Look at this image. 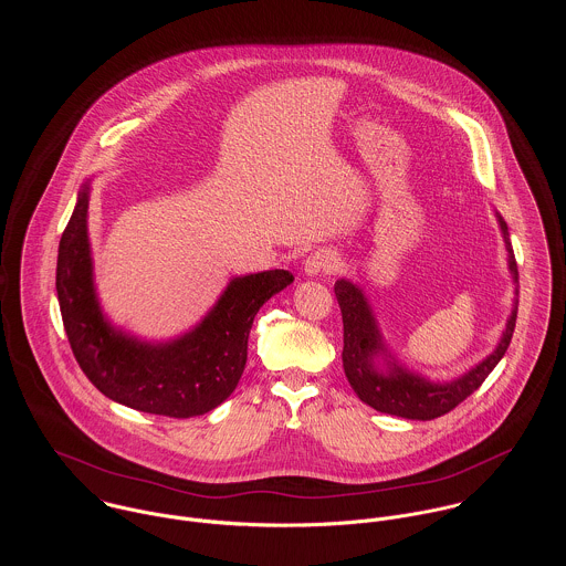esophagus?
Wrapping results in <instances>:
<instances>
[{"label":"esophagus","instance_id":"1","mask_svg":"<svg viewBox=\"0 0 566 566\" xmlns=\"http://www.w3.org/2000/svg\"><path fill=\"white\" fill-rule=\"evenodd\" d=\"M305 274L318 276V274H333L339 268V256L328 250V248H318L305 259Z\"/></svg>","mask_w":566,"mask_h":566}]
</instances>
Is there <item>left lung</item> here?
<instances>
[{"label":"left lung","mask_w":566,"mask_h":566,"mask_svg":"<svg viewBox=\"0 0 566 566\" xmlns=\"http://www.w3.org/2000/svg\"><path fill=\"white\" fill-rule=\"evenodd\" d=\"M499 227L505 238L512 279L514 283H518V268H516L512 243L507 238V224L503 222L501 216H499ZM333 290H335V298H337L342 323H344L342 364H344V373L350 388L364 403L375 407L377 411L401 416L409 420H433L438 416H444L464 399H469L484 384L485 377L494 370V366L501 361V357L510 346L514 324H516V310H518V301H516L499 346L485 357L482 364H478L473 370H469L467 375H462L451 384H429L427 379H420L418 375L407 373L395 361L388 364V373L377 370L373 359L379 353H386V348L381 344L379 328L361 290L344 279L337 281Z\"/></svg>","instance_id":"left-lung-1"}]
</instances>
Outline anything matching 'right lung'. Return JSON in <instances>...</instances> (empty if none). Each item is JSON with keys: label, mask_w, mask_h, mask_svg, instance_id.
<instances>
[{"label": "right lung", "mask_w": 566, "mask_h": 566, "mask_svg": "<svg viewBox=\"0 0 566 566\" xmlns=\"http://www.w3.org/2000/svg\"><path fill=\"white\" fill-rule=\"evenodd\" d=\"M88 185L61 238L56 292L74 357L86 379L117 403L169 418H189L224 403L240 384L250 326L265 301L287 287V270L231 281L211 314L167 344H144L104 321L86 238Z\"/></svg>", "instance_id": "obj_1"}]
</instances>
